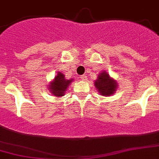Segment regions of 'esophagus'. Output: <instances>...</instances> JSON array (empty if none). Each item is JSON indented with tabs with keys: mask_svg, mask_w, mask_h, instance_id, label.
Wrapping results in <instances>:
<instances>
[{
	"mask_svg": "<svg viewBox=\"0 0 159 159\" xmlns=\"http://www.w3.org/2000/svg\"><path fill=\"white\" fill-rule=\"evenodd\" d=\"M80 79L82 80L83 81H86L87 80V76L85 75H81V76H80Z\"/></svg>",
	"mask_w": 159,
	"mask_h": 159,
	"instance_id": "1",
	"label": "esophagus"
}]
</instances>
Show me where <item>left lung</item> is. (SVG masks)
I'll return each mask as SVG.
<instances>
[{"label": "left lung", "mask_w": 159, "mask_h": 159, "mask_svg": "<svg viewBox=\"0 0 159 159\" xmlns=\"http://www.w3.org/2000/svg\"><path fill=\"white\" fill-rule=\"evenodd\" d=\"M95 87L102 96H111L116 91L117 83L109 76L106 71H102L95 81Z\"/></svg>", "instance_id": "8db88e82"}]
</instances>
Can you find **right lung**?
Masks as SVG:
<instances>
[{"mask_svg":"<svg viewBox=\"0 0 159 159\" xmlns=\"http://www.w3.org/2000/svg\"><path fill=\"white\" fill-rule=\"evenodd\" d=\"M73 81V79L66 80L65 79V75L61 72H58L55 75V79L50 83L49 89L51 93L57 97H60L65 95V92L68 88L70 84Z\"/></svg>","mask_w":159,"mask_h":159,"instance_id":"obj_1","label":"right lung"}]
</instances>
